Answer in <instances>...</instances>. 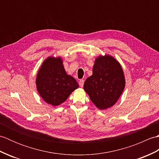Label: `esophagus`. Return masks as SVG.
<instances>
[{"mask_svg": "<svg viewBox=\"0 0 159 159\" xmlns=\"http://www.w3.org/2000/svg\"><path fill=\"white\" fill-rule=\"evenodd\" d=\"M79 85H80V87H83V85H84V80H79Z\"/></svg>", "mask_w": 159, "mask_h": 159, "instance_id": "esophagus-1", "label": "esophagus"}]
</instances>
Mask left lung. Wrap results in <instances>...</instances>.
<instances>
[{
	"mask_svg": "<svg viewBox=\"0 0 159 159\" xmlns=\"http://www.w3.org/2000/svg\"><path fill=\"white\" fill-rule=\"evenodd\" d=\"M125 87V78L120 63L110 55H100L95 60L92 75L83 85L92 102L99 109L113 106Z\"/></svg>",
	"mask_w": 159,
	"mask_h": 159,
	"instance_id": "8db88e82",
	"label": "left lung"
}]
</instances>
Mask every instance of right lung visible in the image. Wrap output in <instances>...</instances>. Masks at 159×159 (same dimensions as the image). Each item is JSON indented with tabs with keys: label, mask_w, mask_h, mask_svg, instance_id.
<instances>
[{
	"label": "right lung",
	"mask_w": 159,
	"mask_h": 159,
	"mask_svg": "<svg viewBox=\"0 0 159 159\" xmlns=\"http://www.w3.org/2000/svg\"><path fill=\"white\" fill-rule=\"evenodd\" d=\"M36 86L46 102L58 106L79 87V84L66 73L61 57H49L43 62L37 74Z\"/></svg>",
	"instance_id": "add662e5"
}]
</instances>
